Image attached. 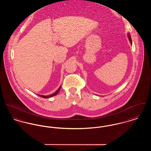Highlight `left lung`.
Listing matches in <instances>:
<instances>
[{
    "mask_svg": "<svg viewBox=\"0 0 151 151\" xmlns=\"http://www.w3.org/2000/svg\"><path fill=\"white\" fill-rule=\"evenodd\" d=\"M127 35H128V38H129V41L130 42V44H132V39H131V37H130V33H127Z\"/></svg>",
    "mask_w": 151,
    "mask_h": 151,
    "instance_id": "8db88e82",
    "label": "left lung"
}]
</instances>
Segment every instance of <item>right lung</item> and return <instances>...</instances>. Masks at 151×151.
<instances>
[{
    "mask_svg": "<svg viewBox=\"0 0 151 151\" xmlns=\"http://www.w3.org/2000/svg\"><path fill=\"white\" fill-rule=\"evenodd\" d=\"M60 88H61V86H60V87L58 88V89L54 92V93H52V95H48V96H44V95H38V96H40V97H43V98H49V97H52V96H55L56 95H57L58 94V93L59 92V91H60Z\"/></svg>",
    "mask_w": 151,
    "mask_h": 151,
    "instance_id": "1",
    "label": "right lung"
}]
</instances>
